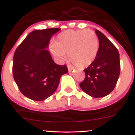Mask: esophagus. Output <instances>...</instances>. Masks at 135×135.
Instances as JSON below:
<instances>
[{
	"label": "esophagus",
	"instance_id": "esophagus-1",
	"mask_svg": "<svg viewBox=\"0 0 135 135\" xmlns=\"http://www.w3.org/2000/svg\"><path fill=\"white\" fill-rule=\"evenodd\" d=\"M73 69H74V67H73L72 66H70V65H69V66H68V70H69V72H71Z\"/></svg>",
	"mask_w": 135,
	"mask_h": 135
}]
</instances>
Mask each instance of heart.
<instances>
[{
	"label": "heart",
	"mask_w": 135,
	"mask_h": 135,
	"mask_svg": "<svg viewBox=\"0 0 135 135\" xmlns=\"http://www.w3.org/2000/svg\"><path fill=\"white\" fill-rule=\"evenodd\" d=\"M99 41L92 30H66L57 36L51 45V51L59 62H63L66 54L78 67H87L96 57Z\"/></svg>",
	"instance_id": "obj_1"
}]
</instances>
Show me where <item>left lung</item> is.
Wrapping results in <instances>:
<instances>
[{
	"mask_svg": "<svg viewBox=\"0 0 135 135\" xmlns=\"http://www.w3.org/2000/svg\"><path fill=\"white\" fill-rule=\"evenodd\" d=\"M99 49L92 63L84 70L86 77L80 84L81 89L93 98H103L115 88L120 74L119 53L104 34L95 30Z\"/></svg>",
	"mask_w": 135,
	"mask_h": 135,
	"instance_id": "left-lung-1",
	"label": "left lung"
}]
</instances>
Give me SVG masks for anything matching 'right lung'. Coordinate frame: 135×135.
Returning <instances> with one entry per match:
<instances>
[{"label": "right lung", "mask_w": 135, "mask_h": 135, "mask_svg": "<svg viewBox=\"0 0 135 135\" xmlns=\"http://www.w3.org/2000/svg\"><path fill=\"white\" fill-rule=\"evenodd\" d=\"M59 28L33 31L17 47L13 58V76L23 95L44 101L54 94L61 76L69 72L57 65L48 51L49 41Z\"/></svg>", "instance_id": "obj_1"}]
</instances>
